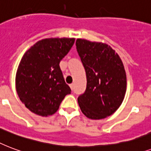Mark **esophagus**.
I'll return each mask as SVG.
<instances>
[{
	"mask_svg": "<svg viewBox=\"0 0 151 151\" xmlns=\"http://www.w3.org/2000/svg\"><path fill=\"white\" fill-rule=\"evenodd\" d=\"M70 87H71V89H72V90H73V88H74V83L70 84Z\"/></svg>",
	"mask_w": 151,
	"mask_h": 151,
	"instance_id": "34e87169",
	"label": "esophagus"
}]
</instances>
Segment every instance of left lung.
<instances>
[{"label":"left lung","instance_id":"obj_1","mask_svg":"<svg viewBox=\"0 0 151 151\" xmlns=\"http://www.w3.org/2000/svg\"><path fill=\"white\" fill-rule=\"evenodd\" d=\"M76 50L86 76V88L78 97L84 115L99 120L112 115L126 92V73L119 55L106 44L77 39Z\"/></svg>","mask_w":151,"mask_h":151}]
</instances>
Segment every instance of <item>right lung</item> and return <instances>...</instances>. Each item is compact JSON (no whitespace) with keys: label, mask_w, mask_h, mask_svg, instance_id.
<instances>
[{"label":"right lung","mask_w":151,"mask_h":151,"mask_svg":"<svg viewBox=\"0 0 151 151\" xmlns=\"http://www.w3.org/2000/svg\"><path fill=\"white\" fill-rule=\"evenodd\" d=\"M74 42V38H45L23 55L16 72V91L32 113L52 115L65 97L71 94L59 64Z\"/></svg>","instance_id":"right-lung-1"}]
</instances>
